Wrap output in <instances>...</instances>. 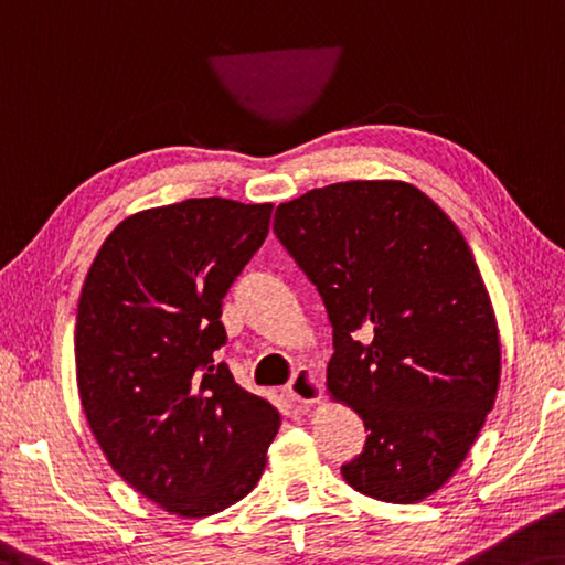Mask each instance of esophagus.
I'll list each match as a JSON object with an SVG mask.
<instances>
[{
  "mask_svg": "<svg viewBox=\"0 0 565 565\" xmlns=\"http://www.w3.org/2000/svg\"><path fill=\"white\" fill-rule=\"evenodd\" d=\"M286 395H289L294 402L299 405H319L321 402V382L317 377V372H311L309 366H301V370L294 374L291 382L286 384Z\"/></svg>",
  "mask_w": 565,
  "mask_h": 565,
  "instance_id": "obj_1",
  "label": "esophagus"
}]
</instances>
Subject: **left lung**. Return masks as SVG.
Returning a JSON list of instances; mask_svg holds the SVG:
<instances>
[{"mask_svg":"<svg viewBox=\"0 0 565 565\" xmlns=\"http://www.w3.org/2000/svg\"><path fill=\"white\" fill-rule=\"evenodd\" d=\"M274 234L317 286L327 390L364 419L356 492L417 503L460 468L500 382L495 311L468 241L402 181H347L281 203Z\"/></svg>","mask_w":565,"mask_h":565,"instance_id":"obj_1","label":"left lung"}]
</instances>
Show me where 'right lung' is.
<instances>
[{"label":"right lung","mask_w":565,"mask_h":565,"mask_svg":"<svg viewBox=\"0 0 565 565\" xmlns=\"http://www.w3.org/2000/svg\"><path fill=\"white\" fill-rule=\"evenodd\" d=\"M271 203L188 199L125 218L77 303L79 402L113 470L168 513L205 518L246 498L279 433L238 387L221 303L262 248Z\"/></svg>","instance_id":"right-lung-1"}]
</instances>
